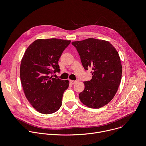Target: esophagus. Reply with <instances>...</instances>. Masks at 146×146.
<instances>
[{
  "label": "esophagus",
  "mask_w": 146,
  "mask_h": 146,
  "mask_svg": "<svg viewBox=\"0 0 146 146\" xmlns=\"http://www.w3.org/2000/svg\"><path fill=\"white\" fill-rule=\"evenodd\" d=\"M76 82V81H74V80H70V83L71 84H74Z\"/></svg>",
  "instance_id": "esophagus-1"
}]
</instances>
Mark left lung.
<instances>
[{"mask_svg": "<svg viewBox=\"0 0 146 146\" xmlns=\"http://www.w3.org/2000/svg\"><path fill=\"white\" fill-rule=\"evenodd\" d=\"M72 44L85 70H92V78L84 82L85 89L79 98L89 108H102L114 98L121 81L122 66L118 52L109 41L93 38Z\"/></svg>", "mask_w": 146, "mask_h": 146, "instance_id": "1", "label": "left lung"}]
</instances>
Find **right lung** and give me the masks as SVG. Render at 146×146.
<instances>
[{
	"label": "right lung",
	"mask_w": 146,
	"mask_h": 146,
	"mask_svg": "<svg viewBox=\"0 0 146 146\" xmlns=\"http://www.w3.org/2000/svg\"><path fill=\"white\" fill-rule=\"evenodd\" d=\"M70 40L38 39L27 49L21 60L20 80L27 99L37 111L44 114L56 112L61 106L68 80L50 77L60 72L58 60Z\"/></svg>",
	"instance_id": "1"
}]
</instances>
